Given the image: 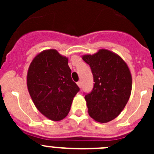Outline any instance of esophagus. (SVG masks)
Listing matches in <instances>:
<instances>
[{"mask_svg":"<svg viewBox=\"0 0 154 154\" xmlns=\"http://www.w3.org/2000/svg\"><path fill=\"white\" fill-rule=\"evenodd\" d=\"M77 86H78L79 88H81V86H82V83H81V81L77 82Z\"/></svg>","mask_w":154,"mask_h":154,"instance_id":"34e87169","label":"esophagus"}]
</instances>
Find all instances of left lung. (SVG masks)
<instances>
[{"label": "left lung", "mask_w": 154, "mask_h": 154, "mask_svg": "<svg viewBox=\"0 0 154 154\" xmlns=\"http://www.w3.org/2000/svg\"><path fill=\"white\" fill-rule=\"evenodd\" d=\"M82 59L91 67L94 82L91 92L85 96L88 113L95 122L107 123L119 116L130 98V68L120 56L107 49Z\"/></svg>", "instance_id": "obj_1"}]
</instances>
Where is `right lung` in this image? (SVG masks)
Returning <instances> with one entry per match:
<instances>
[{"mask_svg": "<svg viewBox=\"0 0 154 154\" xmlns=\"http://www.w3.org/2000/svg\"><path fill=\"white\" fill-rule=\"evenodd\" d=\"M68 63V57L57 50H45L34 57L27 71V86L34 105L54 122L67 116L80 90L71 79Z\"/></svg>", "mask_w": 154, "mask_h": 154, "instance_id": "1", "label": "right lung"}]
</instances>
